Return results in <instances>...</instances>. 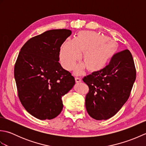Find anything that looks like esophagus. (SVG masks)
<instances>
[{"instance_id": "esophagus-1", "label": "esophagus", "mask_w": 146, "mask_h": 146, "mask_svg": "<svg viewBox=\"0 0 146 146\" xmlns=\"http://www.w3.org/2000/svg\"><path fill=\"white\" fill-rule=\"evenodd\" d=\"M75 81L76 83H80L82 82V79L80 78H78V77H75Z\"/></svg>"}]
</instances>
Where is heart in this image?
<instances>
[{"label": "heart", "mask_w": 146, "mask_h": 146, "mask_svg": "<svg viewBox=\"0 0 146 146\" xmlns=\"http://www.w3.org/2000/svg\"><path fill=\"white\" fill-rule=\"evenodd\" d=\"M118 44L114 40L94 31L80 32L74 39H68L62 45L60 60L65 69L71 70L84 52L83 61L90 71L101 70L107 66L117 51ZM84 65L76 68V73L80 74Z\"/></svg>", "instance_id": "b5f03b06"}]
</instances>
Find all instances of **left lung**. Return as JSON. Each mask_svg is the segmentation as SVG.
<instances>
[{"instance_id":"obj_1","label":"left lung","mask_w":146,"mask_h":146,"mask_svg":"<svg viewBox=\"0 0 146 146\" xmlns=\"http://www.w3.org/2000/svg\"><path fill=\"white\" fill-rule=\"evenodd\" d=\"M136 78L131 52H117L103 69L85 76L88 86L85 106L89 115L97 120L113 117L127 101Z\"/></svg>"}]
</instances>
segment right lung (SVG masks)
<instances>
[{
    "label": "right lung",
    "instance_id": "obj_1",
    "mask_svg": "<svg viewBox=\"0 0 146 146\" xmlns=\"http://www.w3.org/2000/svg\"><path fill=\"white\" fill-rule=\"evenodd\" d=\"M69 29H52L29 39L21 48L14 66L18 97L27 111L40 120H51L63 109L62 97L75 78L58 61Z\"/></svg>",
    "mask_w": 146,
    "mask_h": 146
}]
</instances>
